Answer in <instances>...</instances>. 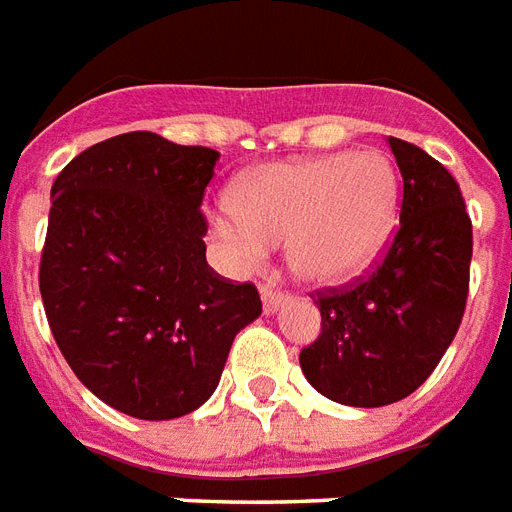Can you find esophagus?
<instances>
[{
    "label": "esophagus",
    "instance_id": "34e87169",
    "mask_svg": "<svg viewBox=\"0 0 512 512\" xmlns=\"http://www.w3.org/2000/svg\"><path fill=\"white\" fill-rule=\"evenodd\" d=\"M260 295H263V309H266V314L276 312L279 304L287 298L285 290H279V287H271V285L260 287Z\"/></svg>",
    "mask_w": 512,
    "mask_h": 512
}]
</instances>
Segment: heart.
<instances>
[{
	"label": "heart",
	"instance_id": "obj_1",
	"mask_svg": "<svg viewBox=\"0 0 512 512\" xmlns=\"http://www.w3.org/2000/svg\"><path fill=\"white\" fill-rule=\"evenodd\" d=\"M399 214V176L380 151L276 162L238 181L230 208L211 219L238 266H260L290 241V266L336 285L372 266Z\"/></svg>",
	"mask_w": 512,
	"mask_h": 512
}]
</instances>
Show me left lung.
Returning <instances> with one entry per match:
<instances>
[{
	"mask_svg": "<svg viewBox=\"0 0 512 512\" xmlns=\"http://www.w3.org/2000/svg\"><path fill=\"white\" fill-rule=\"evenodd\" d=\"M388 143L401 170L399 227L372 274L314 290L323 328L298 355L314 391L350 407L418 391L467 309L472 219L458 181L415 143Z\"/></svg>",
	"mask_w": 512,
	"mask_h": 512,
	"instance_id": "1",
	"label": "left lung"
}]
</instances>
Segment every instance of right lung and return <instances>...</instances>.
<instances>
[{
    "instance_id": "right-lung-1",
    "label": "right lung",
    "mask_w": 512,
    "mask_h": 512,
    "mask_svg": "<svg viewBox=\"0 0 512 512\" xmlns=\"http://www.w3.org/2000/svg\"><path fill=\"white\" fill-rule=\"evenodd\" d=\"M219 154L124 132L51 187L40 295L64 361L113 410L170 420L217 391L236 333L263 312L252 282L206 263L200 211Z\"/></svg>"
}]
</instances>
